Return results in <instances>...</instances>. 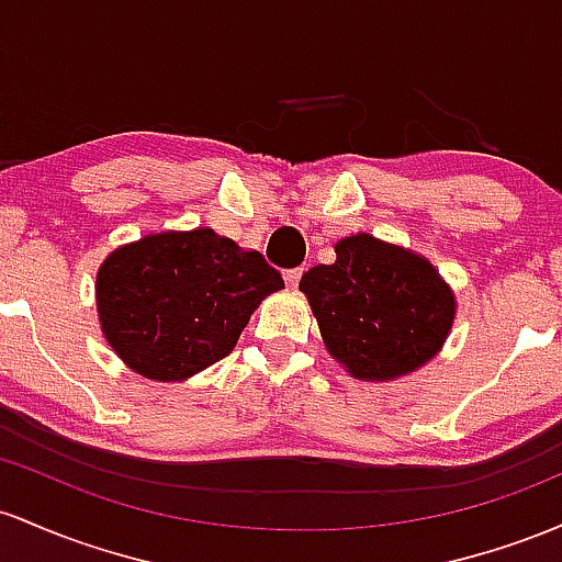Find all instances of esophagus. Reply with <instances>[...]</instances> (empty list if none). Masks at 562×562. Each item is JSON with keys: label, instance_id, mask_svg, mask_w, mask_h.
Returning a JSON list of instances; mask_svg holds the SVG:
<instances>
[{"label": "esophagus", "instance_id": "esophagus-1", "mask_svg": "<svg viewBox=\"0 0 562 562\" xmlns=\"http://www.w3.org/2000/svg\"><path fill=\"white\" fill-rule=\"evenodd\" d=\"M300 276H302V268H292V270H286V273H283V279H286L289 286L294 289L300 283Z\"/></svg>", "mask_w": 562, "mask_h": 562}]
</instances>
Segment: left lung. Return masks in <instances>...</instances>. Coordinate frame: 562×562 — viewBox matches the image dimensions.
<instances>
[{
	"label": "left lung",
	"instance_id": "8db88e82",
	"mask_svg": "<svg viewBox=\"0 0 562 562\" xmlns=\"http://www.w3.org/2000/svg\"><path fill=\"white\" fill-rule=\"evenodd\" d=\"M334 255L300 279L334 361L361 382H393L430 363L457 318L435 265L371 233L339 238Z\"/></svg>",
	"mask_w": 562,
	"mask_h": 562
}]
</instances>
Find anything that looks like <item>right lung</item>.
Segmentation results:
<instances>
[{
    "label": "right lung",
    "instance_id": "obj_1",
    "mask_svg": "<svg viewBox=\"0 0 562 562\" xmlns=\"http://www.w3.org/2000/svg\"><path fill=\"white\" fill-rule=\"evenodd\" d=\"M283 279L212 228L145 233L109 251L94 279L105 342L150 382H186L236 348Z\"/></svg>",
    "mask_w": 562,
    "mask_h": 562
}]
</instances>
